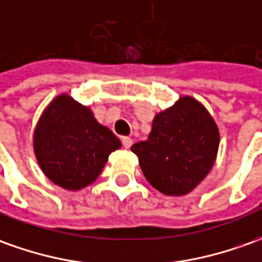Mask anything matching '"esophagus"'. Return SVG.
<instances>
[{
	"label": "esophagus",
	"mask_w": 262,
	"mask_h": 262,
	"mask_svg": "<svg viewBox=\"0 0 262 262\" xmlns=\"http://www.w3.org/2000/svg\"><path fill=\"white\" fill-rule=\"evenodd\" d=\"M122 145L125 147V148H129L131 145H133V138H129V137H122Z\"/></svg>",
	"instance_id": "34e87169"
}]
</instances>
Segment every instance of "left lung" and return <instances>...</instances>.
<instances>
[{
    "mask_svg": "<svg viewBox=\"0 0 262 262\" xmlns=\"http://www.w3.org/2000/svg\"><path fill=\"white\" fill-rule=\"evenodd\" d=\"M220 145L215 121L201 102L181 97L155 115L148 140L131 147L144 176L165 195H185L210 172Z\"/></svg>",
    "mask_w": 262,
    "mask_h": 262,
    "instance_id": "obj_1",
    "label": "left lung"
}]
</instances>
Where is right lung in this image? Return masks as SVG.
I'll list each match as a JSON object with an SVG mask.
<instances>
[{"mask_svg":"<svg viewBox=\"0 0 262 262\" xmlns=\"http://www.w3.org/2000/svg\"><path fill=\"white\" fill-rule=\"evenodd\" d=\"M120 147L113 131L67 94L51 101L34 131V152L42 172L70 191L94 183Z\"/></svg>","mask_w":262,"mask_h":262,"instance_id":"right-lung-1","label":"right lung"}]
</instances>
